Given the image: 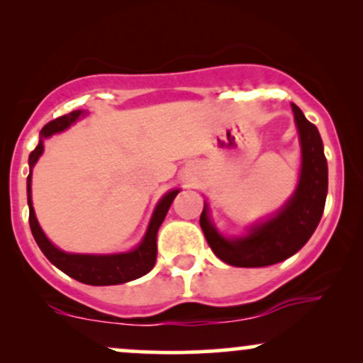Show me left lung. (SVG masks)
Returning <instances> with one entry per match:
<instances>
[{
	"instance_id": "left-lung-1",
	"label": "left lung",
	"mask_w": 363,
	"mask_h": 363,
	"mask_svg": "<svg viewBox=\"0 0 363 363\" xmlns=\"http://www.w3.org/2000/svg\"><path fill=\"white\" fill-rule=\"evenodd\" d=\"M295 126L301 138V174L294 194L277 213L252 223L247 234L225 237L210 218L205 203L199 225L216 257L239 268H261L294 256L318 228L328 194V162L318 128L291 104Z\"/></svg>"
}]
</instances>
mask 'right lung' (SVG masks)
I'll return each mask as SVG.
<instances>
[{
    "label": "right lung",
    "instance_id": "1",
    "mask_svg": "<svg viewBox=\"0 0 363 363\" xmlns=\"http://www.w3.org/2000/svg\"><path fill=\"white\" fill-rule=\"evenodd\" d=\"M80 116H85L83 111H73L69 114L61 116V118L51 121L40 129V140L34 152L28 155V167L30 174L27 177V203H28V223H30L32 235H34L37 245L44 256L52 262L56 268H60L62 273L74 280L85 283V285L94 286H106V285H121L136 278L147 274L150 269L155 266L157 261V232L167 215L174 198L181 189H172L165 193L157 203L153 210L152 218H150L147 232H145L141 242L135 249L128 252H116V254H77V252H65L60 247H56L51 240L44 234L40 228L37 216L32 206V169L37 164L40 155L44 152V140L56 133L65 131L80 119Z\"/></svg>",
    "mask_w": 363,
    "mask_h": 363
}]
</instances>
